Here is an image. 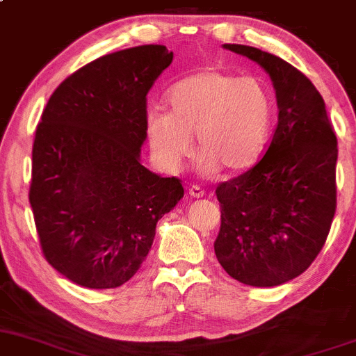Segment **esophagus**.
Wrapping results in <instances>:
<instances>
[{"mask_svg":"<svg viewBox=\"0 0 356 356\" xmlns=\"http://www.w3.org/2000/svg\"><path fill=\"white\" fill-rule=\"evenodd\" d=\"M188 195L192 197V199H202L205 193H204V190L200 188V186L193 185V186H190V188H188Z\"/></svg>","mask_w":356,"mask_h":356,"instance_id":"34e87169","label":"esophagus"}]
</instances>
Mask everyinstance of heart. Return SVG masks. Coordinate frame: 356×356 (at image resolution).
Segmentation results:
<instances>
[{
  "label": "heart",
  "instance_id": "heart-1",
  "mask_svg": "<svg viewBox=\"0 0 356 356\" xmlns=\"http://www.w3.org/2000/svg\"><path fill=\"white\" fill-rule=\"evenodd\" d=\"M168 104L170 111L151 109L145 116L149 144L168 171L181 166L192 151L193 134L202 175L219 168L228 173L248 170L269 144L276 101L257 76L204 68L175 82Z\"/></svg>",
  "mask_w": 356,
  "mask_h": 356
}]
</instances>
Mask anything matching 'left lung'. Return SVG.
<instances>
[{
	"instance_id": "1",
	"label": "left lung",
	"mask_w": 356,
	"mask_h": 356,
	"mask_svg": "<svg viewBox=\"0 0 356 356\" xmlns=\"http://www.w3.org/2000/svg\"><path fill=\"white\" fill-rule=\"evenodd\" d=\"M225 49L255 61L270 76L280 115L266 156L221 183V228L214 252L240 283L273 288L309 269L336 212L338 140L314 83L274 54L243 44Z\"/></svg>"
}]
</instances>
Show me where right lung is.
I'll return each mask as SVG.
<instances>
[{"label":"right lung","mask_w":356,"mask_h":356,"mask_svg":"<svg viewBox=\"0 0 356 356\" xmlns=\"http://www.w3.org/2000/svg\"><path fill=\"white\" fill-rule=\"evenodd\" d=\"M171 61L159 44L106 54L61 82L44 109L29 200L44 257L79 286L127 283L157 221L183 199L178 178L140 161L145 96Z\"/></svg>","instance_id":"obj_1"}]
</instances>
